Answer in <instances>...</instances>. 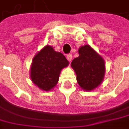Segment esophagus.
<instances>
[{"instance_id":"1","label":"esophagus","mask_w":129,"mask_h":129,"mask_svg":"<svg viewBox=\"0 0 129 129\" xmlns=\"http://www.w3.org/2000/svg\"><path fill=\"white\" fill-rule=\"evenodd\" d=\"M67 58L68 60V61H71V60H72V58H73V56L71 54H68L67 55Z\"/></svg>"}]
</instances>
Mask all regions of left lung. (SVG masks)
Instances as JSON below:
<instances>
[{
  "label": "left lung",
  "instance_id": "8db88e82",
  "mask_svg": "<svg viewBox=\"0 0 129 129\" xmlns=\"http://www.w3.org/2000/svg\"><path fill=\"white\" fill-rule=\"evenodd\" d=\"M78 52L79 56L71 63L77 82L84 90L94 89L104 78L105 62L89 45L82 46Z\"/></svg>",
  "mask_w": 129,
  "mask_h": 129
}]
</instances>
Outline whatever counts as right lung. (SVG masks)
<instances>
[{
    "label": "right lung",
    "instance_id": "1",
    "mask_svg": "<svg viewBox=\"0 0 129 129\" xmlns=\"http://www.w3.org/2000/svg\"><path fill=\"white\" fill-rule=\"evenodd\" d=\"M68 63L63 54L46 45L33 58L30 68L31 80L42 90H51L58 82L61 71Z\"/></svg>",
    "mask_w": 129,
    "mask_h": 129
}]
</instances>
